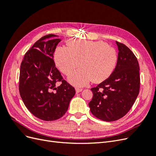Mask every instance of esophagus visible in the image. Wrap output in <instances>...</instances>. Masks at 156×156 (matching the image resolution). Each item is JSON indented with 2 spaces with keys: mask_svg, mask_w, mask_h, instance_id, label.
I'll use <instances>...</instances> for the list:
<instances>
[{
  "mask_svg": "<svg viewBox=\"0 0 156 156\" xmlns=\"http://www.w3.org/2000/svg\"><path fill=\"white\" fill-rule=\"evenodd\" d=\"M75 90H76V93H79L83 90V88H75Z\"/></svg>",
  "mask_w": 156,
  "mask_h": 156,
  "instance_id": "esophagus-1",
  "label": "esophagus"
}]
</instances>
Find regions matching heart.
Instances as JSON below:
<instances>
[{"instance_id": "obj_1", "label": "heart", "mask_w": 156, "mask_h": 156, "mask_svg": "<svg viewBox=\"0 0 156 156\" xmlns=\"http://www.w3.org/2000/svg\"><path fill=\"white\" fill-rule=\"evenodd\" d=\"M68 46L60 45L55 50V58L58 69L73 85H87L94 80L101 82L108 78L115 70L118 61L116 50L102 41L72 40Z\"/></svg>"}]
</instances>
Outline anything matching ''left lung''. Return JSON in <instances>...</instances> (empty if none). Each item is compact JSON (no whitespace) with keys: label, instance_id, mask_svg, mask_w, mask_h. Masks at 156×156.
I'll list each match as a JSON object with an SVG mask.
<instances>
[{"label":"left lung","instance_id":"left-lung-1","mask_svg":"<svg viewBox=\"0 0 156 156\" xmlns=\"http://www.w3.org/2000/svg\"><path fill=\"white\" fill-rule=\"evenodd\" d=\"M116 44L119 49L116 68L106 80L91 88L93 97L88 103L92 115L106 122L125 116L139 93L138 60L127 46L118 41Z\"/></svg>","mask_w":156,"mask_h":156}]
</instances>
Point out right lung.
<instances>
[{"label":"right lung","instance_id":"obj_1","mask_svg":"<svg viewBox=\"0 0 156 156\" xmlns=\"http://www.w3.org/2000/svg\"><path fill=\"white\" fill-rule=\"evenodd\" d=\"M56 37L48 34L37 40L25 53L20 68L19 90L22 100L33 115L45 121L63 116L75 94V88L63 80L55 67L53 54L61 41ZM58 82H61L59 86Z\"/></svg>","mask_w":156,"mask_h":156}]
</instances>
